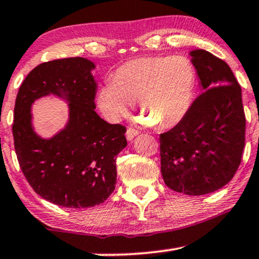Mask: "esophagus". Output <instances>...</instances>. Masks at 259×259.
<instances>
[{
	"mask_svg": "<svg viewBox=\"0 0 259 259\" xmlns=\"http://www.w3.org/2000/svg\"><path fill=\"white\" fill-rule=\"evenodd\" d=\"M138 135H140V131L132 128V127H130V128H127V131H126V137L128 141H132L133 138Z\"/></svg>",
	"mask_w": 259,
	"mask_h": 259,
	"instance_id": "esophagus-1",
	"label": "esophagus"
}]
</instances>
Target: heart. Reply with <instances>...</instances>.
Masks as SVG:
<instances>
[{"instance_id": "b5f03b06", "label": "heart", "mask_w": 259, "mask_h": 259, "mask_svg": "<svg viewBox=\"0 0 259 259\" xmlns=\"http://www.w3.org/2000/svg\"><path fill=\"white\" fill-rule=\"evenodd\" d=\"M195 88V73L184 57L137 58L116 69L112 82L99 89L96 104L111 122L128 116L137 104L144 121L157 128L179 123L190 108Z\"/></svg>"}]
</instances>
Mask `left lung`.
<instances>
[{"instance_id": "8db88e82", "label": "left lung", "mask_w": 259, "mask_h": 259, "mask_svg": "<svg viewBox=\"0 0 259 259\" xmlns=\"http://www.w3.org/2000/svg\"><path fill=\"white\" fill-rule=\"evenodd\" d=\"M201 94L184 118L160 141L165 185L186 195H205L235 175L244 148L242 90L224 60L204 49L189 53Z\"/></svg>"}]
</instances>
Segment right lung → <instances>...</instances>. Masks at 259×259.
Instances as JSON below:
<instances>
[{"mask_svg": "<svg viewBox=\"0 0 259 259\" xmlns=\"http://www.w3.org/2000/svg\"><path fill=\"white\" fill-rule=\"evenodd\" d=\"M95 64L85 58L43 63L27 75L17 94L13 138L19 166L33 190L63 207L101 204L115 190L116 158L127 146L126 128L96 113ZM57 96L68 104L66 126L52 138L32 127L31 106Z\"/></svg>", "mask_w": 259, "mask_h": 259, "instance_id": "add662e5", "label": "right lung"}]
</instances>
